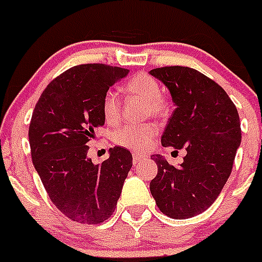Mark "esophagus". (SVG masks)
I'll use <instances>...</instances> for the list:
<instances>
[{
	"label": "esophagus",
	"mask_w": 262,
	"mask_h": 262,
	"mask_svg": "<svg viewBox=\"0 0 262 262\" xmlns=\"http://www.w3.org/2000/svg\"><path fill=\"white\" fill-rule=\"evenodd\" d=\"M143 159H146V156H143L142 154L134 152L133 154V164L136 165V164H138V163L140 162V160H143Z\"/></svg>",
	"instance_id": "esophagus-1"
}]
</instances>
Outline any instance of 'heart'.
<instances>
[{
  "instance_id": "1",
  "label": "heart",
  "mask_w": 262,
  "mask_h": 262,
  "mask_svg": "<svg viewBox=\"0 0 262 262\" xmlns=\"http://www.w3.org/2000/svg\"><path fill=\"white\" fill-rule=\"evenodd\" d=\"M127 97L138 98L146 102V114L152 116H165L168 113V103L162 94L160 83L154 77L140 73L123 86ZM102 113L108 124L114 126L122 118L120 100L114 91H107L102 100ZM158 135V126L154 123L126 124L114 134V142L120 147L135 151H144L148 148Z\"/></svg>"
}]
</instances>
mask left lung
I'll return each mask as SVG.
<instances>
[{
    "mask_svg": "<svg viewBox=\"0 0 262 262\" xmlns=\"http://www.w3.org/2000/svg\"><path fill=\"white\" fill-rule=\"evenodd\" d=\"M149 74L167 86L176 106L162 146L187 151L178 167L152 155L158 175L149 191L165 216L184 220L203 213L224 188L241 143L240 118L224 89L195 69L165 66Z\"/></svg>",
    "mask_w": 262,
    "mask_h": 262,
    "instance_id": "8db88e82",
    "label": "left lung"
}]
</instances>
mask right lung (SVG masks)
I'll use <instances>...</instances> for the list:
<instances>
[{
    "mask_svg": "<svg viewBox=\"0 0 262 262\" xmlns=\"http://www.w3.org/2000/svg\"><path fill=\"white\" fill-rule=\"evenodd\" d=\"M127 74L103 63L71 67L48 84L31 115L33 164L53 204L80 224H100L114 213L133 167L122 147L110 149L100 164L87 156V143L104 124V94Z\"/></svg>",
    "mask_w": 262,
    "mask_h": 262,
    "instance_id": "right-lung-1",
    "label": "right lung"
}]
</instances>
